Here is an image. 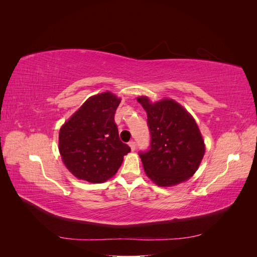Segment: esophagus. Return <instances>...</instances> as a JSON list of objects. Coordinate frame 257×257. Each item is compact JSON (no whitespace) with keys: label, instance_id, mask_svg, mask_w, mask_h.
Listing matches in <instances>:
<instances>
[{"label":"esophagus","instance_id":"obj_1","mask_svg":"<svg viewBox=\"0 0 257 257\" xmlns=\"http://www.w3.org/2000/svg\"><path fill=\"white\" fill-rule=\"evenodd\" d=\"M128 145H130V147H131L132 151H135V149H136V143L132 141V142H130V143H128Z\"/></svg>","mask_w":257,"mask_h":257}]
</instances>
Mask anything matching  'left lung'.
Listing matches in <instances>:
<instances>
[{"label":"left lung","instance_id":"8db88e82","mask_svg":"<svg viewBox=\"0 0 257 257\" xmlns=\"http://www.w3.org/2000/svg\"><path fill=\"white\" fill-rule=\"evenodd\" d=\"M137 100L147 111L151 136L149 150L139 153L147 176L160 186L188 180L205 154L195 120L174 99L151 103L147 96H141Z\"/></svg>","mask_w":257,"mask_h":257}]
</instances>
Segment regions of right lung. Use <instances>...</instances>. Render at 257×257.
<instances>
[{
    "label": "right lung",
    "instance_id": "right-lung-1",
    "mask_svg": "<svg viewBox=\"0 0 257 257\" xmlns=\"http://www.w3.org/2000/svg\"><path fill=\"white\" fill-rule=\"evenodd\" d=\"M120 102L108 91L91 96L60 128L59 151L75 177L91 183L105 182L131 151L120 141L114 123Z\"/></svg>",
    "mask_w": 257,
    "mask_h": 257
}]
</instances>
